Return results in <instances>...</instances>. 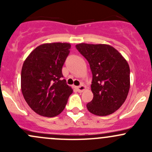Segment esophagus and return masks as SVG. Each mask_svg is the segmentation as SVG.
Masks as SVG:
<instances>
[{
    "label": "esophagus",
    "mask_w": 152,
    "mask_h": 152,
    "mask_svg": "<svg viewBox=\"0 0 152 152\" xmlns=\"http://www.w3.org/2000/svg\"><path fill=\"white\" fill-rule=\"evenodd\" d=\"M86 89V87L85 85H82L80 86H79V87H77V90L79 93H82V92H83L84 90H85Z\"/></svg>",
    "instance_id": "1"
}]
</instances>
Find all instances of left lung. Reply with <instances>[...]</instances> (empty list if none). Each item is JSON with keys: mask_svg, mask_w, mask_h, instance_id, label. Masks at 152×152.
Returning <instances> with one entry per match:
<instances>
[{"mask_svg": "<svg viewBox=\"0 0 152 152\" xmlns=\"http://www.w3.org/2000/svg\"><path fill=\"white\" fill-rule=\"evenodd\" d=\"M76 47L88 61L93 74V99L87 104V110L99 116L115 113L124 103L129 90L128 62L111 45L80 43Z\"/></svg>", "mask_w": 152, "mask_h": 152, "instance_id": "1", "label": "left lung"}]
</instances>
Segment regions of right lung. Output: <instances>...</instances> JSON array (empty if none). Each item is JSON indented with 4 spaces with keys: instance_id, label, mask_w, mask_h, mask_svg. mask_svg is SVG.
<instances>
[{
    "instance_id": "1",
    "label": "right lung",
    "mask_w": 152,
    "mask_h": 152,
    "mask_svg": "<svg viewBox=\"0 0 152 152\" xmlns=\"http://www.w3.org/2000/svg\"><path fill=\"white\" fill-rule=\"evenodd\" d=\"M70 44L45 43L37 47L24 61L21 90L33 111L45 117L60 114L73 89L62 79V68L70 53Z\"/></svg>"
}]
</instances>
